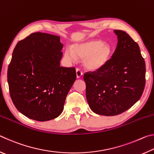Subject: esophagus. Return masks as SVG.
<instances>
[{
	"instance_id": "esophagus-1",
	"label": "esophagus",
	"mask_w": 154,
	"mask_h": 154,
	"mask_svg": "<svg viewBox=\"0 0 154 154\" xmlns=\"http://www.w3.org/2000/svg\"><path fill=\"white\" fill-rule=\"evenodd\" d=\"M76 75H77V78H78V79H79V78H81V77H82L83 72H82V71H81L79 69H76Z\"/></svg>"
}]
</instances>
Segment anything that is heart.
I'll return each mask as SVG.
<instances>
[{
	"label": "heart",
	"mask_w": 154,
	"mask_h": 154,
	"mask_svg": "<svg viewBox=\"0 0 154 154\" xmlns=\"http://www.w3.org/2000/svg\"><path fill=\"white\" fill-rule=\"evenodd\" d=\"M113 54L112 46L102 41L92 39L75 43L72 48L68 47L64 51V56L70 60L77 58H83L86 69L91 71H98L107 66Z\"/></svg>",
	"instance_id": "heart-1"
}]
</instances>
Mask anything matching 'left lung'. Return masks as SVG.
I'll return each instance as SVG.
<instances>
[{
  "label": "left lung",
  "instance_id": "obj_1",
  "mask_svg": "<svg viewBox=\"0 0 154 154\" xmlns=\"http://www.w3.org/2000/svg\"><path fill=\"white\" fill-rule=\"evenodd\" d=\"M114 32L118 41L110 62L83 76L90 108L106 116L120 114L133 106L145 85V62L139 45L124 31Z\"/></svg>",
  "mask_w": 154,
  "mask_h": 154
}]
</instances>
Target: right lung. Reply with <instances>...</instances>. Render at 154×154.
<instances>
[{"label": "right lung", "instance_id": "obj_1", "mask_svg": "<svg viewBox=\"0 0 154 154\" xmlns=\"http://www.w3.org/2000/svg\"><path fill=\"white\" fill-rule=\"evenodd\" d=\"M60 37L34 32L14 49L7 71L9 94L16 109L27 118L45 122L63 111L76 80L75 67L60 66Z\"/></svg>", "mask_w": 154, "mask_h": 154}]
</instances>
